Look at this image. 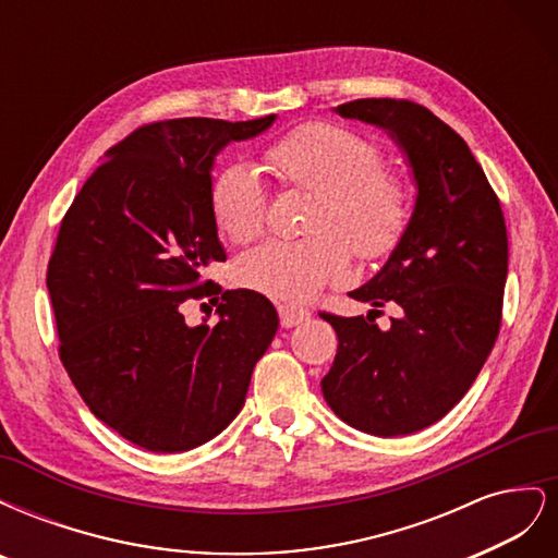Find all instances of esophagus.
<instances>
[{"mask_svg":"<svg viewBox=\"0 0 558 558\" xmlns=\"http://www.w3.org/2000/svg\"><path fill=\"white\" fill-rule=\"evenodd\" d=\"M279 318H281V328H295L300 324H305L310 318V312L295 307V305H279Z\"/></svg>","mask_w":558,"mask_h":558,"instance_id":"obj_1","label":"esophagus"}]
</instances>
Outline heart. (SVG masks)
I'll use <instances>...</instances> for the list:
<instances>
[{
  "label": "heart",
  "mask_w": 558,
  "mask_h": 558,
  "mask_svg": "<svg viewBox=\"0 0 558 558\" xmlns=\"http://www.w3.org/2000/svg\"><path fill=\"white\" fill-rule=\"evenodd\" d=\"M265 170L281 189L310 191L307 234L269 240L240 256V283L279 300H310L344 275L351 253L379 260L402 240L410 221V191L388 172L377 144L332 123H305L263 150ZM216 228L234 244L265 228L267 191L251 165L218 170L209 185Z\"/></svg>",
  "instance_id": "heart-1"
}]
</instances>
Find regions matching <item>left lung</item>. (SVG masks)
Masks as SVG:
<instances>
[{"mask_svg": "<svg viewBox=\"0 0 558 558\" xmlns=\"http://www.w3.org/2000/svg\"><path fill=\"white\" fill-rule=\"evenodd\" d=\"M388 132L412 167L416 202L402 240L353 300L400 316L381 330L365 316L324 320L337 356L320 379L330 410L349 426L393 437L424 430L459 402L492 353L508 279L500 202L468 144L410 99L369 97L335 109Z\"/></svg>", "mask_w": 558, "mask_h": 558, "instance_id": "obj_1", "label": "left lung"}]
</instances>
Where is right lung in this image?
<instances>
[{"instance_id":"right-lung-1","label":"right lung","mask_w":558,"mask_h":558,"mask_svg":"<svg viewBox=\"0 0 558 558\" xmlns=\"http://www.w3.org/2000/svg\"><path fill=\"white\" fill-rule=\"evenodd\" d=\"M275 118L142 125L109 150L62 218L46 275L60 361L90 412L142 449L189 451L221 433L279 328L265 295L202 279L226 260L209 209L218 150ZM191 296L217 305L214 329L184 324L180 305Z\"/></svg>"}]
</instances>
